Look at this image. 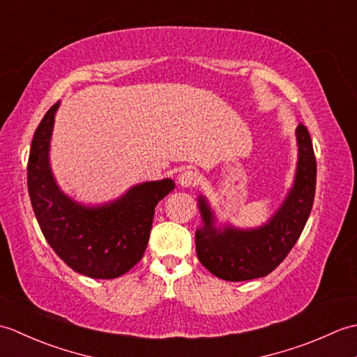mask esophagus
<instances>
[{
    "label": "esophagus",
    "mask_w": 357,
    "mask_h": 357,
    "mask_svg": "<svg viewBox=\"0 0 357 357\" xmlns=\"http://www.w3.org/2000/svg\"><path fill=\"white\" fill-rule=\"evenodd\" d=\"M178 183L183 187H193L199 183V174L193 170H184L178 176Z\"/></svg>",
    "instance_id": "34e87169"
}]
</instances>
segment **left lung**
<instances>
[{"instance_id": "obj_1", "label": "left lung", "mask_w": 357, "mask_h": 357, "mask_svg": "<svg viewBox=\"0 0 357 357\" xmlns=\"http://www.w3.org/2000/svg\"><path fill=\"white\" fill-rule=\"evenodd\" d=\"M296 141L299 156L293 187L267 224L248 230L231 225L218 229L208 202L199 196L204 224L195 234L196 253L204 267L215 276L233 282L267 276L298 242L314 201L316 158L304 124L296 128Z\"/></svg>"}]
</instances>
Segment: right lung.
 <instances>
[{
    "instance_id": "add662e5",
    "label": "right lung",
    "mask_w": 357,
    "mask_h": 357,
    "mask_svg": "<svg viewBox=\"0 0 357 357\" xmlns=\"http://www.w3.org/2000/svg\"><path fill=\"white\" fill-rule=\"evenodd\" d=\"M59 101L36 127L27 162V187L45 241L72 270L95 279L123 276L146 252L155 207L169 195L172 179L132 187L116 201L89 207L61 192L49 162L50 138Z\"/></svg>"
}]
</instances>
